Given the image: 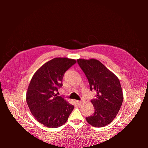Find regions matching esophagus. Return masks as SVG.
<instances>
[{"mask_svg": "<svg viewBox=\"0 0 148 148\" xmlns=\"http://www.w3.org/2000/svg\"><path fill=\"white\" fill-rule=\"evenodd\" d=\"M76 102H77V104L78 105H81L82 104V101H76Z\"/></svg>", "mask_w": 148, "mask_h": 148, "instance_id": "esophagus-1", "label": "esophagus"}]
</instances>
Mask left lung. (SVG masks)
Listing matches in <instances>:
<instances>
[{"label":"left lung","mask_w":148,"mask_h":148,"mask_svg":"<svg viewBox=\"0 0 148 148\" xmlns=\"http://www.w3.org/2000/svg\"><path fill=\"white\" fill-rule=\"evenodd\" d=\"M77 63L88 78L91 91H97L96 97L91 100L95 111L86 120L93 127H104L114 119L122 104L119 79L97 60L78 59Z\"/></svg>","instance_id":"left-lung-1"}]
</instances>
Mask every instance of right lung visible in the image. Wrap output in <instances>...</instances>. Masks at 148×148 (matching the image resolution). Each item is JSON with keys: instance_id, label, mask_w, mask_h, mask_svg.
<instances>
[{"instance_id": "add662e5", "label": "right lung", "mask_w": 148, "mask_h": 148, "mask_svg": "<svg viewBox=\"0 0 148 148\" xmlns=\"http://www.w3.org/2000/svg\"><path fill=\"white\" fill-rule=\"evenodd\" d=\"M76 64L68 58H54L34 73L26 94L31 114L39 123L48 128H57L68 120L74 106L56 94L62 87L64 73Z\"/></svg>"}]
</instances>
